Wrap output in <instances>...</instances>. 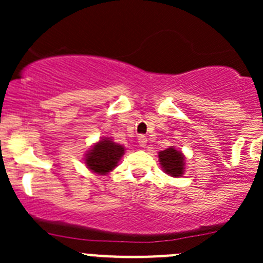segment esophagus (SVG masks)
Returning <instances> with one entry per match:
<instances>
[{
    "instance_id": "obj_1",
    "label": "esophagus",
    "mask_w": 263,
    "mask_h": 263,
    "mask_svg": "<svg viewBox=\"0 0 263 263\" xmlns=\"http://www.w3.org/2000/svg\"><path fill=\"white\" fill-rule=\"evenodd\" d=\"M139 145L141 147H145L146 146V142H147V139H146V136H144V135H140L139 136Z\"/></svg>"
}]
</instances>
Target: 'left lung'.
<instances>
[{
  "instance_id": "left-lung-1",
  "label": "left lung",
  "mask_w": 263,
  "mask_h": 263,
  "mask_svg": "<svg viewBox=\"0 0 263 263\" xmlns=\"http://www.w3.org/2000/svg\"><path fill=\"white\" fill-rule=\"evenodd\" d=\"M159 161L166 174L172 177H181L184 171V156L174 147H168L159 153Z\"/></svg>"
}]
</instances>
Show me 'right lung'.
Returning a JSON list of instances; mask_svg holds the SVG:
<instances>
[{"label":"right lung","instance_id":"1","mask_svg":"<svg viewBox=\"0 0 263 263\" xmlns=\"http://www.w3.org/2000/svg\"><path fill=\"white\" fill-rule=\"evenodd\" d=\"M124 154V147L110 139H102L85 156V164L97 174H107L116 168Z\"/></svg>","mask_w":263,"mask_h":263}]
</instances>
